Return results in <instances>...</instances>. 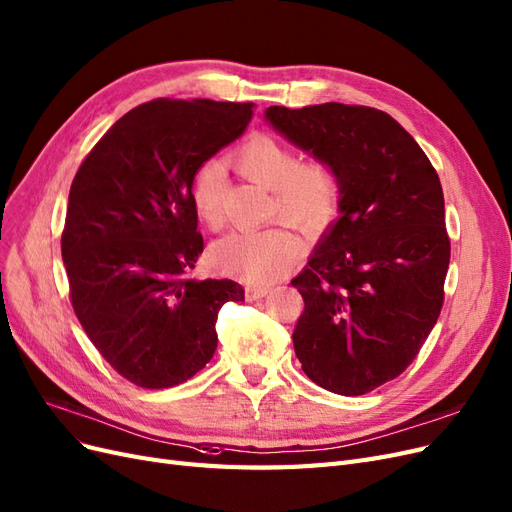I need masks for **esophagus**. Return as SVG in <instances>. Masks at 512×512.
I'll list each match as a JSON object with an SVG mask.
<instances>
[{
  "label": "esophagus",
  "mask_w": 512,
  "mask_h": 512,
  "mask_svg": "<svg viewBox=\"0 0 512 512\" xmlns=\"http://www.w3.org/2000/svg\"><path fill=\"white\" fill-rule=\"evenodd\" d=\"M271 294V288H260V286H248L245 288V298L248 301H258V298H264Z\"/></svg>",
  "instance_id": "1"
}]
</instances>
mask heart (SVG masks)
I'll use <instances>...</instances> for the list:
<instances>
[{
    "mask_svg": "<svg viewBox=\"0 0 512 512\" xmlns=\"http://www.w3.org/2000/svg\"><path fill=\"white\" fill-rule=\"evenodd\" d=\"M235 163L245 178L273 190L271 216L307 233L322 231L337 216L341 182L328 163L301 161L292 146L267 133H256L243 142ZM192 203L199 220L211 231H218L224 222V169L220 163H205L197 171ZM296 256V239L277 226L231 233L211 248V262L218 271L258 286L279 279Z\"/></svg>",
    "mask_w": 512,
    "mask_h": 512,
    "instance_id": "1",
    "label": "heart"
}]
</instances>
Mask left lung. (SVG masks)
<instances>
[{
  "label": "left lung",
  "mask_w": 512,
  "mask_h": 512,
  "mask_svg": "<svg viewBox=\"0 0 512 512\" xmlns=\"http://www.w3.org/2000/svg\"><path fill=\"white\" fill-rule=\"evenodd\" d=\"M264 120L341 182L339 218L292 279L305 301L296 358L328 392H373L413 362L443 307V186L424 150L381 110L273 105Z\"/></svg>",
  "instance_id": "obj_1"
}]
</instances>
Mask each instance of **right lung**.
I'll use <instances>...</instances> for the list:
<instances>
[{
    "label": "right lung",
    "mask_w": 512,
    "mask_h": 512,
    "mask_svg": "<svg viewBox=\"0 0 512 512\" xmlns=\"http://www.w3.org/2000/svg\"><path fill=\"white\" fill-rule=\"evenodd\" d=\"M254 103L156 99L114 122L69 190L61 254L88 339L146 390L188 381L214 358L233 279H192L203 252L192 182L248 129Z\"/></svg>",
    "instance_id": "right-lung-1"
}]
</instances>
